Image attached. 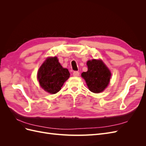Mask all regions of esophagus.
Returning a JSON list of instances; mask_svg holds the SVG:
<instances>
[{
	"label": "esophagus",
	"mask_w": 146,
	"mask_h": 146,
	"mask_svg": "<svg viewBox=\"0 0 146 146\" xmlns=\"http://www.w3.org/2000/svg\"><path fill=\"white\" fill-rule=\"evenodd\" d=\"M72 74L74 77H78V76H79V74H80V73H79V72H78V71H74Z\"/></svg>",
	"instance_id": "esophagus-1"
}]
</instances>
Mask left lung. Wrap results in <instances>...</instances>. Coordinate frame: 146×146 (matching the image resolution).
Wrapping results in <instances>:
<instances>
[{
    "label": "left lung",
    "instance_id": "8db88e82",
    "mask_svg": "<svg viewBox=\"0 0 146 146\" xmlns=\"http://www.w3.org/2000/svg\"><path fill=\"white\" fill-rule=\"evenodd\" d=\"M88 71L83 72L82 77L85 79L89 90L94 93L102 92L108 85L111 73L102 60H88Z\"/></svg>",
    "mask_w": 146,
    "mask_h": 146
}]
</instances>
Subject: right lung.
<instances>
[{"mask_svg":"<svg viewBox=\"0 0 146 146\" xmlns=\"http://www.w3.org/2000/svg\"><path fill=\"white\" fill-rule=\"evenodd\" d=\"M68 69L63 68L56 56L48 57L39 68L37 78L41 87L48 93L58 92L69 78Z\"/></svg>","mask_w":146,"mask_h":146,"instance_id":"1","label":"right lung"}]
</instances>
